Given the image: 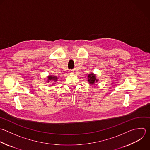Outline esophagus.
<instances>
[{
  "mask_svg": "<svg viewBox=\"0 0 150 150\" xmlns=\"http://www.w3.org/2000/svg\"><path fill=\"white\" fill-rule=\"evenodd\" d=\"M73 73H74L73 70H70V71H69V73H70V74H73Z\"/></svg>",
  "mask_w": 150,
  "mask_h": 150,
  "instance_id": "1",
  "label": "esophagus"
}]
</instances>
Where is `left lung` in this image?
<instances>
[{
    "label": "left lung",
    "instance_id": "8db88e82",
    "mask_svg": "<svg viewBox=\"0 0 150 150\" xmlns=\"http://www.w3.org/2000/svg\"><path fill=\"white\" fill-rule=\"evenodd\" d=\"M98 81V79H96V75L94 73H90L88 75V81L90 84L93 85Z\"/></svg>",
    "mask_w": 150,
    "mask_h": 150
}]
</instances>
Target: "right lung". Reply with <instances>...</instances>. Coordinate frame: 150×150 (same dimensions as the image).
Masks as SVG:
<instances>
[{"label": "right lung", "mask_w": 150, "mask_h": 150, "mask_svg": "<svg viewBox=\"0 0 150 150\" xmlns=\"http://www.w3.org/2000/svg\"><path fill=\"white\" fill-rule=\"evenodd\" d=\"M48 79V83L50 81H54L55 82L57 81V77L56 76H51V75H50V76H48V77H47Z\"/></svg>", "instance_id": "right-lung-1"}]
</instances>
